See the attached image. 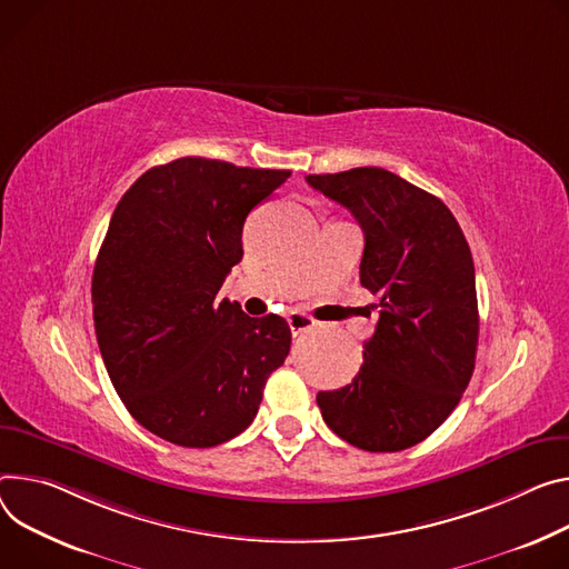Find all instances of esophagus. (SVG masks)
<instances>
[{
    "label": "esophagus",
    "instance_id": "1",
    "mask_svg": "<svg viewBox=\"0 0 569 569\" xmlns=\"http://www.w3.org/2000/svg\"><path fill=\"white\" fill-rule=\"evenodd\" d=\"M288 327H290V331H292V336H299V333H303V331H308V329H313L316 327V320L311 318V316H303V313H290L288 316Z\"/></svg>",
    "mask_w": 569,
    "mask_h": 569
}]
</instances>
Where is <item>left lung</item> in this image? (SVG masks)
I'll use <instances>...</instances> for the list:
<instances>
[{
  "label": "left lung",
  "instance_id": "obj_1",
  "mask_svg": "<svg viewBox=\"0 0 569 569\" xmlns=\"http://www.w3.org/2000/svg\"><path fill=\"white\" fill-rule=\"evenodd\" d=\"M366 233L360 283L379 322L349 386L318 392L327 427L366 451L429 438L468 388L479 342L475 261L456 218L431 192L383 168L308 174Z\"/></svg>",
  "mask_w": 569,
  "mask_h": 569
}]
</instances>
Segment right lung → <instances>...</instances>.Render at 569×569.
Listing matches in <instances>:
<instances>
[{
	"instance_id": "right-lung-1",
	"label": "right lung",
	"mask_w": 569,
	"mask_h": 569,
	"mask_svg": "<svg viewBox=\"0 0 569 569\" xmlns=\"http://www.w3.org/2000/svg\"><path fill=\"white\" fill-rule=\"evenodd\" d=\"M288 170L201 157L147 170L118 201L92 272V320L127 410L179 447H216L256 418L290 327L218 299L242 227Z\"/></svg>"
}]
</instances>
